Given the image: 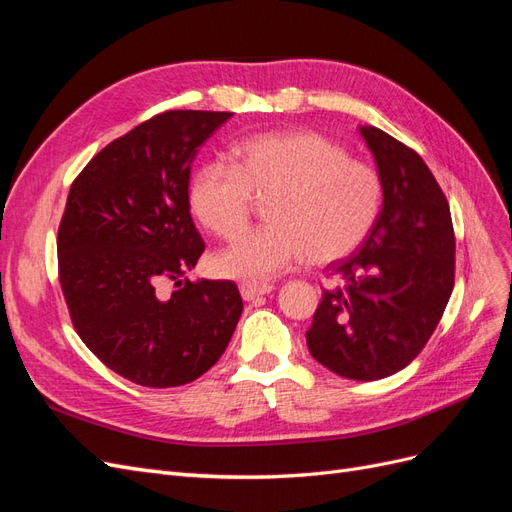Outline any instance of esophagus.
<instances>
[{"instance_id": "esophagus-1", "label": "esophagus", "mask_w": 512, "mask_h": 512, "mask_svg": "<svg viewBox=\"0 0 512 512\" xmlns=\"http://www.w3.org/2000/svg\"><path fill=\"white\" fill-rule=\"evenodd\" d=\"M271 290H273L271 284H252V282H245V284L239 286V292H241V297H243L245 301H256V299H260V297H265V294H269Z\"/></svg>"}]
</instances>
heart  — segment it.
<instances>
[{
	"mask_svg": "<svg viewBox=\"0 0 512 512\" xmlns=\"http://www.w3.org/2000/svg\"><path fill=\"white\" fill-rule=\"evenodd\" d=\"M235 166L211 160L192 175L196 220L235 239L250 218L252 196L267 198L265 228L247 232L213 258L224 277L269 282L305 256L327 265L356 250L374 226L382 183L371 166L316 132H267L239 141Z\"/></svg>",
	"mask_w": 512,
	"mask_h": 512,
	"instance_id": "heart-1",
	"label": "heart"
}]
</instances>
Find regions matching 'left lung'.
<instances>
[{"label":"left lung","mask_w":512,"mask_h":512,"mask_svg":"<svg viewBox=\"0 0 512 512\" xmlns=\"http://www.w3.org/2000/svg\"><path fill=\"white\" fill-rule=\"evenodd\" d=\"M382 183L363 245L331 265L342 286L322 292L307 337L314 359L348 380L404 369L436 331L455 284L451 209L416 151L361 126Z\"/></svg>","instance_id":"left-lung-1"}]
</instances>
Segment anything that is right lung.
<instances>
[{
    "mask_svg": "<svg viewBox=\"0 0 512 512\" xmlns=\"http://www.w3.org/2000/svg\"><path fill=\"white\" fill-rule=\"evenodd\" d=\"M230 117L156 115L106 145L70 188L57 237L61 290L85 346L134 384L200 378L241 318L235 282L183 280L205 252L190 215V168ZM164 279L180 288L162 293Z\"/></svg>",
    "mask_w": 512,
    "mask_h": 512,
    "instance_id": "1",
    "label": "right lung"
}]
</instances>
